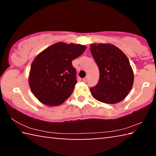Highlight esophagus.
<instances>
[{
    "instance_id": "esophagus-1",
    "label": "esophagus",
    "mask_w": 156,
    "mask_h": 156,
    "mask_svg": "<svg viewBox=\"0 0 156 156\" xmlns=\"http://www.w3.org/2000/svg\"><path fill=\"white\" fill-rule=\"evenodd\" d=\"M83 80L84 82H85V83H87V82L88 81V77H87H87H85V78H84L83 79Z\"/></svg>"
}]
</instances>
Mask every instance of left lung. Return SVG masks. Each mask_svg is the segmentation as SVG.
Wrapping results in <instances>:
<instances>
[{"instance_id": "obj_1", "label": "left lung", "mask_w": 156, "mask_h": 156, "mask_svg": "<svg viewBox=\"0 0 156 156\" xmlns=\"http://www.w3.org/2000/svg\"><path fill=\"white\" fill-rule=\"evenodd\" d=\"M90 49L100 72L98 83L90 88L91 95L104 103H118L133 86V73L129 59L111 44H92Z\"/></svg>"}]
</instances>
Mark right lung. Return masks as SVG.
I'll use <instances>...</instances> for the list:
<instances>
[{
  "label": "right lung",
  "instance_id": "right-lung-1",
  "mask_svg": "<svg viewBox=\"0 0 156 156\" xmlns=\"http://www.w3.org/2000/svg\"><path fill=\"white\" fill-rule=\"evenodd\" d=\"M82 44L58 43L40 53L32 62L29 83L37 99L48 106L64 102L77 83L72 60L85 51Z\"/></svg>",
  "mask_w": 156,
  "mask_h": 156
}]
</instances>
